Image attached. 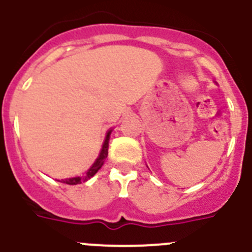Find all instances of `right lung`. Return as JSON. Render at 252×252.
<instances>
[{
	"label": "right lung",
	"instance_id": "add662e5",
	"mask_svg": "<svg viewBox=\"0 0 252 252\" xmlns=\"http://www.w3.org/2000/svg\"><path fill=\"white\" fill-rule=\"evenodd\" d=\"M110 131H112V130L108 131L107 137H105L104 144H103L102 150H100L99 157H98L97 160L94 161V164L91 166V169L87 171L86 175H84V176H76V178H69V179H64V180L62 179V183H64V184H68V185L82 184V183H84V182H87L88 179H91L92 176H93L94 174L97 173V171L99 170L100 168H102V165L104 164V160H105V158H107V155H108V147H109Z\"/></svg>",
	"mask_w": 252,
	"mask_h": 252
}]
</instances>
